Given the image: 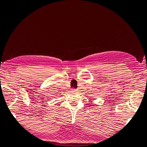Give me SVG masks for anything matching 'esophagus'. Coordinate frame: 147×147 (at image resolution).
Listing matches in <instances>:
<instances>
[{"instance_id": "1", "label": "esophagus", "mask_w": 147, "mask_h": 147, "mask_svg": "<svg viewBox=\"0 0 147 147\" xmlns=\"http://www.w3.org/2000/svg\"><path fill=\"white\" fill-rule=\"evenodd\" d=\"M72 91L75 92V91H77V89H75V88H72Z\"/></svg>"}]
</instances>
